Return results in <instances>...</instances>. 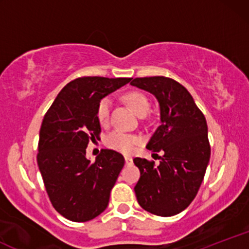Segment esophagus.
Segmentation results:
<instances>
[{
	"instance_id": "esophagus-1",
	"label": "esophagus",
	"mask_w": 249,
	"mask_h": 249,
	"mask_svg": "<svg viewBox=\"0 0 249 249\" xmlns=\"http://www.w3.org/2000/svg\"><path fill=\"white\" fill-rule=\"evenodd\" d=\"M132 162H133V160L131 157H125V164L130 165V164H132Z\"/></svg>"
}]
</instances>
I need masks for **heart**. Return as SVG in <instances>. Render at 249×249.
Segmentation results:
<instances>
[{"instance_id":"heart-1","label":"heart","mask_w":249,"mask_h":249,"mask_svg":"<svg viewBox=\"0 0 249 249\" xmlns=\"http://www.w3.org/2000/svg\"><path fill=\"white\" fill-rule=\"evenodd\" d=\"M125 101L131 108L137 113L138 116H145L150 111V101L144 93L138 92V91H131L125 95ZM111 99L108 97L103 98L99 102L98 107H97V118L102 125H107L110 121V111H111ZM142 142L136 134H131L126 132H122V131H113L107 137V147L112 148V150L118 151V152L128 154L132 153L136 148L137 145Z\"/></svg>"}]
</instances>
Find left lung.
<instances>
[{"label":"left lung","instance_id":"obj_1","mask_svg":"<svg viewBox=\"0 0 249 249\" xmlns=\"http://www.w3.org/2000/svg\"><path fill=\"white\" fill-rule=\"evenodd\" d=\"M131 85L152 93L159 103L160 125L146 147L164 152L158 165L133 159L141 171L134 186L137 200L156 215H176L193 201L204 180L211 157L206 119L186 88L172 78L142 77Z\"/></svg>","mask_w":249,"mask_h":249}]
</instances>
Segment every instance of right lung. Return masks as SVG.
<instances>
[{
	"label": "right lung",
	"mask_w": 249,
	"mask_h": 249,
	"mask_svg": "<svg viewBox=\"0 0 249 249\" xmlns=\"http://www.w3.org/2000/svg\"><path fill=\"white\" fill-rule=\"evenodd\" d=\"M130 81L79 77L62 89L45 113L37 164L51 204L68 220L89 221L107 207L124 157L113 150H102L91 162L87 147L101 133L99 102Z\"/></svg>",
	"instance_id": "1"
}]
</instances>
